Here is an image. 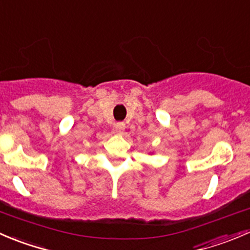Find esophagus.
I'll use <instances>...</instances> for the list:
<instances>
[{"instance_id":"esophagus-1","label":"esophagus","mask_w":250,"mask_h":250,"mask_svg":"<svg viewBox=\"0 0 250 250\" xmlns=\"http://www.w3.org/2000/svg\"><path fill=\"white\" fill-rule=\"evenodd\" d=\"M125 131V124L124 123H117L114 125V132L118 133V135H122Z\"/></svg>"}]
</instances>
